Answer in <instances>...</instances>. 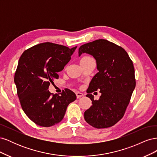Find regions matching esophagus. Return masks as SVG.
<instances>
[{
  "label": "esophagus",
  "mask_w": 157,
  "mask_h": 157,
  "mask_svg": "<svg viewBox=\"0 0 157 157\" xmlns=\"http://www.w3.org/2000/svg\"><path fill=\"white\" fill-rule=\"evenodd\" d=\"M76 96H77V98H81L82 96H83L84 94L82 93H81V92H76Z\"/></svg>",
  "instance_id": "34e87169"
}]
</instances>
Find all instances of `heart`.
I'll use <instances>...</instances> for the list:
<instances>
[{
  "instance_id": "heart-1",
  "label": "heart",
  "mask_w": 157,
  "mask_h": 157,
  "mask_svg": "<svg viewBox=\"0 0 157 157\" xmlns=\"http://www.w3.org/2000/svg\"><path fill=\"white\" fill-rule=\"evenodd\" d=\"M89 58H90V57H89V56H84V57H83V58L81 59V60H80V61H83V60L87 59H89Z\"/></svg>"
}]
</instances>
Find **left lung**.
Returning <instances> with one entry per match:
<instances>
[{"label":"left lung","instance_id":"1","mask_svg":"<svg viewBox=\"0 0 157 157\" xmlns=\"http://www.w3.org/2000/svg\"><path fill=\"white\" fill-rule=\"evenodd\" d=\"M84 53L94 57L98 71L86 91L92 105L84 112V119L96 128L111 127L124 116L135 89L134 65L124 49L105 39L82 45L78 56ZM98 89L102 95L94 101L91 93Z\"/></svg>","mask_w":157,"mask_h":157}]
</instances>
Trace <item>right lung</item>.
<instances>
[{
	"label": "right lung",
	"mask_w": 157,
	"mask_h": 157,
	"mask_svg": "<svg viewBox=\"0 0 157 157\" xmlns=\"http://www.w3.org/2000/svg\"><path fill=\"white\" fill-rule=\"evenodd\" d=\"M76 48L44 42L25 50L19 59L14 76L17 96L23 111L36 124L50 127L58 124L69 104L77 99L69 89L52 96L48 90Z\"/></svg>",
	"instance_id": "right-lung-1"
}]
</instances>
